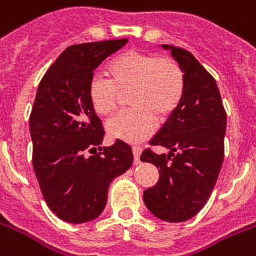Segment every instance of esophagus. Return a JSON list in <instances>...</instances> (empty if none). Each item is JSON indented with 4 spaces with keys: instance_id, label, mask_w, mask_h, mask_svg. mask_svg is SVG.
Segmentation results:
<instances>
[{
    "instance_id": "esophagus-1",
    "label": "esophagus",
    "mask_w": 256,
    "mask_h": 256,
    "mask_svg": "<svg viewBox=\"0 0 256 256\" xmlns=\"http://www.w3.org/2000/svg\"><path fill=\"white\" fill-rule=\"evenodd\" d=\"M132 154H134V164L140 163L139 156H140V154H142V147L132 146Z\"/></svg>"
}]
</instances>
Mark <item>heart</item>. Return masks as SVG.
<instances>
[{
  "mask_svg": "<svg viewBox=\"0 0 256 256\" xmlns=\"http://www.w3.org/2000/svg\"><path fill=\"white\" fill-rule=\"evenodd\" d=\"M109 80L94 78L89 84V102L100 116H112L122 94H130L132 110L118 114L106 124L112 138L140 142L152 134L156 117L175 113L186 92L182 67L167 56L128 51L116 56L106 67Z\"/></svg>",
  "mask_w": 256,
  "mask_h": 256,
  "instance_id": "heart-1",
  "label": "heart"
}]
</instances>
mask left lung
<instances>
[{"mask_svg":"<svg viewBox=\"0 0 256 256\" xmlns=\"http://www.w3.org/2000/svg\"><path fill=\"white\" fill-rule=\"evenodd\" d=\"M171 50L186 78V92L151 146L170 154L158 155L146 148L140 160L159 170V180L143 192V201L155 217L182 222L194 217L210 197L224 162L226 112L214 78L192 54L175 46Z\"/></svg>","mask_w":256,"mask_h":256,"instance_id":"1","label":"left lung"}]
</instances>
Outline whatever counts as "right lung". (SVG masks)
<instances>
[{
    "label": "right lung",
    "instance_id": "add662e5",
    "mask_svg": "<svg viewBox=\"0 0 256 256\" xmlns=\"http://www.w3.org/2000/svg\"><path fill=\"white\" fill-rule=\"evenodd\" d=\"M126 43L70 46L39 82L30 114L32 166L50 209L70 224L98 217L110 182L132 164L128 143L101 147L105 132L88 96L93 70Z\"/></svg>",
    "mask_w": 256,
    "mask_h": 256
}]
</instances>
